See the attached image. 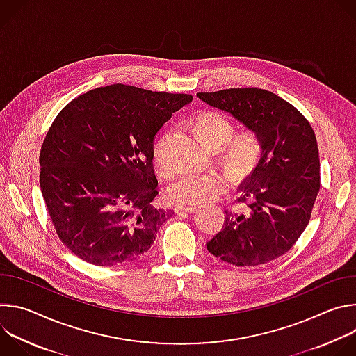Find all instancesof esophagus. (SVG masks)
I'll use <instances>...</instances> for the list:
<instances>
[{
	"mask_svg": "<svg viewBox=\"0 0 356 356\" xmlns=\"http://www.w3.org/2000/svg\"><path fill=\"white\" fill-rule=\"evenodd\" d=\"M198 209L195 207V206H177L176 209H175V213L177 214V216H186V214H193V213H195Z\"/></svg>",
	"mask_w": 356,
	"mask_h": 356,
	"instance_id": "obj_1",
	"label": "esophagus"
}]
</instances>
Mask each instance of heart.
Returning <instances> with one entry per match:
<instances>
[{"label":"heart","mask_w":356,"mask_h":356,"mask_svg":"<svg viewBox=\"0 0 356 356\" xmlns=\"http://www.w3.org/2000/svg\"><path fill=\"white\" fill-rule=\"evenodd\" d=\"M194 128L200 140L211 147H220L229 140L234 134L232 122L221 113L207 111L194 121ZM261 155L258 136L248 131L236 136L227 149L228 162L239 170L250 168ZM154 161L159 170L169 172L170 163L166 158L165 140L162 139L155 150ZM227 187V179L218 172L183 173L176 177L168 188V198L177 206H201L217 198Z\"/></svg>","instance_id":"obj_1"}]
</instances>
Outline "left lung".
Returning <instances> with one entry per match:
<instances>
[{"label": "left lung", "instance_id": "obj_1", "mask_svg": "<svg viewBox=\"0 0 356 356\" xmlns=\"http://www.w3.org/2000/svg\"><path fill=\"white\" fill-rule=\"evenodd\" d=\"M197 97L231 114L261 143L259 162L239 187V201L248 202L249 211H225V224L207 250L235 266L268 264L284 255L310 221L320 190L314 131L297 108L266 90L229 88Z\"/></svg>", "mask_w": 356, "mask_h": 356}]
</instances>
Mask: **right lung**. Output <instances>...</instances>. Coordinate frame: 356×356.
Returning a JSON list of instances; mask_svg holds the SVG:
<instances>
[{"mask_svg": "<svg viewBox=\"0 0 356 356\" xmlns=\"http://www.w3.org/2000/svg\"><path fill=\"white\" fill-rule=\"evenodd\" d=\"M191 99L113 84L59 113L42 145L39 183L60 241L77 258L115 266L149 250L175 214L152 206L155 136Z\"/></svg>", "mask_w": 356, "mask_h": 356, "instance_id": "right-lung-1", "label": "right lung"}]
</instances>
